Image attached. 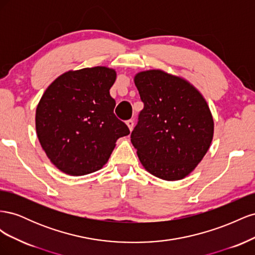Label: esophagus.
Instances as JSON below:
<instances>
[{
  "label": "esophagus",
  "mask_w": 255,
  "mask_h": 255,
  "mask_svg": "<svg viewBox=\"0 0 255 255\" xmlns=\"http://www.w3.org/2000/svg\"><path fill=\"white\" fill-rule=\"evenodd\" d=\"M127 126L128 127L129 130H132V129H133V127H134V120H132V119L128 120V121H127Z\"/></svg>",
  "instance_id": "1"
}]
</instances>
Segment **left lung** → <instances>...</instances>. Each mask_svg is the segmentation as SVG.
I'll list each match as a JSON object with an SVG mask.
<instances>
[{"label": "left lung", "instance_id": "obj_1", "mask_svg": "<svg viewBox=\"0 0 255 255\" xmlns=\"http://www.w3.org/2000/svg\"><path fill=\"white\" fill-rule=\"evenodd\" d=\"M134 82L143 110L130 141L140 163L159 179L182 180L202 160L213 140L210 107L186 80L161 70L137 73Z\"/></svg>", "mask_w": 255, "mask_h": 255}]
</instances>
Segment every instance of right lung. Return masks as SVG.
Returning a JSON list of instances; mask_svg holds the SVG:
<instances>
[{
  "mask_svg": "<svg viewBox=\"0 0 255 255\" xmlns=\"http://www.w3.org/2000/svg\"><path fill=\"white\" fill-rule=\"evenodd\" d=\"M116 71L106 67L68 71L44 91L36 110V132L60 171L85 175L101 169L118 138L129 134L114 114L110 89Z\"/></svg>",
  "mask_w": 255,
  "mask_h": 255,
  "instance_id": "right-lung-1",
  "label": "right lung"
}]
</instances>
